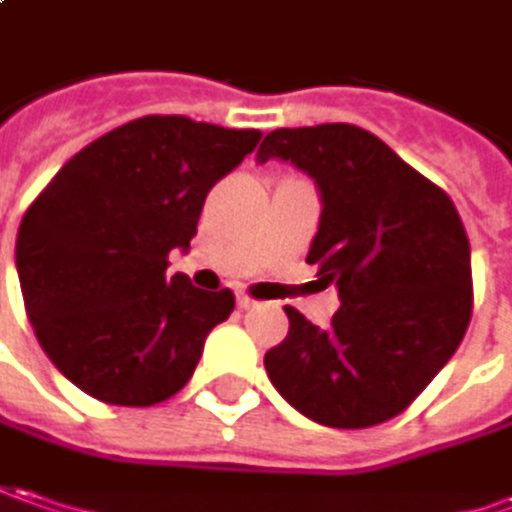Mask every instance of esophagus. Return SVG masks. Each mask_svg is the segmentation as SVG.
I'll list each match as a JSON object with an SVG mask.
<instances>
[{"label": "esophagus", "instance_id": "34e87169", "mask_svg": "<svg viewBox=\"0 0 512 512\" xmlns=\"http://www.w3.org/2000/svg\"><path fill=\"white\" fill-rule=\"evenodd\" d=\"M257 300H252L249 294H238V309H255Z\"/></svg>", "mask_w": 512, "mask_h": 512}]
</instances>
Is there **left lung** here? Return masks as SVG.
I'll return each mask as SVG.
<instances>
[{
	"label": "left lung",
	"instance_id": "left-lung-1",
	"mask_svg": "<svg viewBox=\"0 0 512 512\" xmlns=\"http://www.w3.org/2000/svg\"><path fill=\"white\" fill-rule=\"evenodd\" d=\"M291 161L323 195L306 263L340 309L314 326L286 306L289 334L266 351L283 399L328 428L402 414L453 357L473 311L470 240L442 186L354 124L274 130L257 161Z\"/></svg>",
	"mask_w": 512,
	"mask_h": 512
}]
</instances>
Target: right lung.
<instances>
[{
	"label": "right lung",
	"mask_w": 512,
	"mask_h": 512,
	"mask_svg": "<svg viewBox=\"0 0 512 512\" xmlns=\"http://www.w3.org/2000/svg\"><path fill=\"white\" fill-rule=\"evenodd\" d=\"M260 135L144 115L76 152L27 206L16 235L27 320L84 394L147 408L189 382L235 294L167 277V257L189 249L209 189Z\"/></svg>",
	"instance_id": "add662e5"
}]
</instances>
